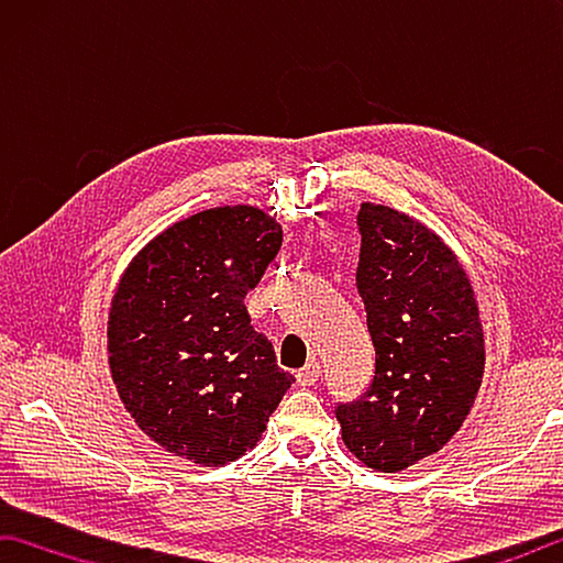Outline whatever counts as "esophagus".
<instances>
[{
	"label": "esophagus",
	"instance_id": "1",
	"mask_svg": "<svg viewBox=\"0 0 563 563\" xmlns=\"http://www.w3.org/2000/svg\"><path fill=\"white\" fill-rule=\"evenodd\" d=\"M319 373H321L319 361L311 358L307 366L297 371V383H299V386H313V383L319 380Z\"/></svg>",
	"mask_w": 563,
	"mask_h": 563
}]
</instances>
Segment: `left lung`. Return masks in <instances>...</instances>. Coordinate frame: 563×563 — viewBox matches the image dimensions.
<instances>
[{"instance_id":"1","label":"left lung","mask_w":563,"mask_h":563,"mask_svg":"<svg viewBox=\"0 0 563 563\" xmlns=\"http://www.w3.org/2000/svg\"><path fill=\"white\" fill-rule=\"evenodd\" d=\"M356 287L376 349L368 390L339 402L346 448L400 472L435 455L475 406L485 373L475 291L455 252L410 214L363 202Z\"/></svg>"}]
</instances>
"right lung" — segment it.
Instances as JSON below:
<instances>
[{"label":"right lung","mask_w":563,"mask_h":563,"mask_svg":"<svg viewBox=\"0 0 563 563\" xmlns=\"http://www.w3.org/2000/svg\"><path fill=\"white\" fill-rule=\"evenodd\" d=\"M279 246L269 214L212 207L147 242L118 282L108 313L118 396L177 457L207 467L242 457L294 383L244 307Z\"/></svg>","instance_id":"1"}]
</instances>
